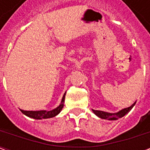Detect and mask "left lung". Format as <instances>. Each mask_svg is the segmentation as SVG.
<instances>
[{"mask_svg": "<svg viewBox=\"0 0 150 150\" xmlns=\"http://www.w3.org/2000/svg\"><path fill=\"white\" fill-rule=\"evenodd\" d=\"M135 104L136 102L134 104H132L130 107L124 108L122 110L119 111L118 112L116 113L106 112H103V111L94 110V109H92V112H93L96 116H99L100 118H101V119L108 120H118L119 118H121V117H123L124 116H125L127 113L130 112V110L133 108V106L135 105Z\"/></svg>", "mask_w": 150, "mask_h": 150, "instance_id": "obj_1", "label": "left lung"}]
</instances>
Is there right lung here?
I'll list each match as a JSON object with an SVG mask.
<instances>
[{"label": "right lung", "instance_id": "obj_1", "mask_svg": "<svg viewBox=\"0 0 150 150\" xmlns=\"http://www.w3.org/2000/svg\"><path fill=\"white\" fill-rule=\"evenodd\" d=\"M65 96L66 92L62 96L61 104H59V106L53 109L51 111H46V110H41V111H24L21 110V112L25 116H29L30 118H34L36 120H42V119H47V118H51L54 116H57L61 111H62L63 105H64V100H65Z\"/></svg>", "mask_w": 150, "mask_h": 150}]
</instances>
